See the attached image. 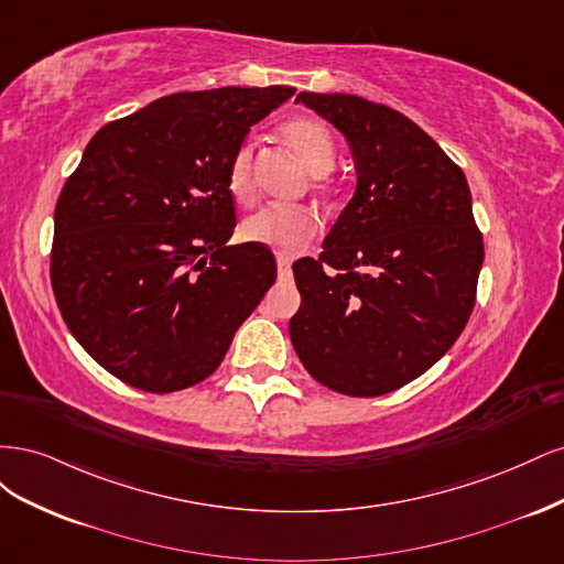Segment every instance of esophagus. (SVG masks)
Instances as JSON below:
<instances>
[{
    "label": "esophagus",
    "mask_w": 564,
    "mask_h": 564,
    "mask_svg": "<svg viewBox=\"0 0 564 564\" xmlns=\"http://www.w3.org/2000/svg\"><path fill=\"white\" fill-rule=\"evenodd\" d=\"M278 270H280V275H289V272H292V261L289 259H284V256H278Z\"/></svg>",
    "instance_id": "obj_1"
}]
</instances>
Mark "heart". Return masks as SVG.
I'll return each instance as SVG.
<instances>
[{"instance_id": "b5f03b06", "label": "heart", "mask_w": 564, "mask_h": 564, "mask_svg": "<svg viewBox=\"0 0 564 564\" xmlns=\"http://www.w3.org/2000/svg\"><path fill=\"white\" fill-rule=\"evenodd\" d=\"M284 141L289 143L299 160L313 174H327L336 162V143L332 131L315 117H294L282 127ZM253 148L245 143L235 150L228 166V191L237 202L253 199V176H251ZM319 230V218L305 207H282L272 204L261 212L251 214L242 224V235L249 242L265 245L280 253H299L313 242Z\"/></svg>"}]
</instances>
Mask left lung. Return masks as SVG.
<instances>
[{"label":"left lung","mask_w":564,"mask_h":564,"mask_svg":"<svg viewBox=\"0 0 564 564\" xmlns=\"http://www.w3.org/2000/svg\"><path fill=\"white\" fill-rule=\"evenodd\" d=\"M296 104L346 135L357 185L319 259L294 263L289 336L322 386L386 395L429 371L473 313L485 245L470 187L398 110L350 94L301 91Z\"/></svg>","instance_id":"obj_1"}]
</instances>
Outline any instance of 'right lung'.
I'll return each mask as SVG.
<instances>
[{
    "label": "right lung",
    "instance_id": "1",
    "mask_svg": "<svg viewBox=\"0 0 564 564\" xmlns=\"http://www.w3.org/2000/svg\"><path fill=\"white\" fill-rule=\"evenodd\" d=\"M294 87L181 91L98 129L54 214L51 286L67 329L145 392L204 381L275 284L265 245H228V166Z\"/></svg>",
    "mask_w": 564,
    "mask_h": 564
}]
</instances>
